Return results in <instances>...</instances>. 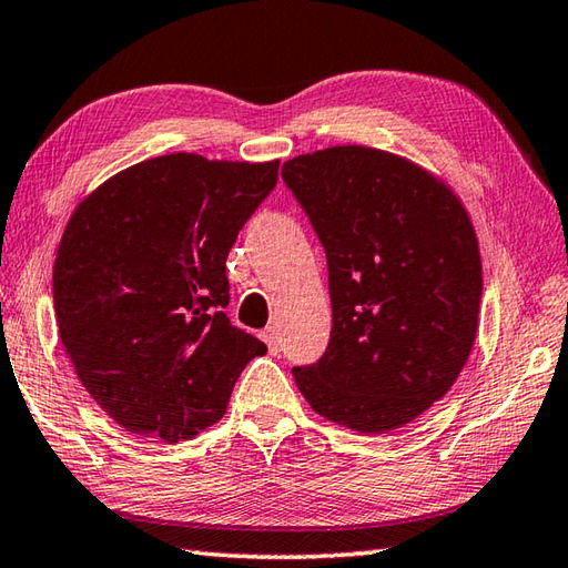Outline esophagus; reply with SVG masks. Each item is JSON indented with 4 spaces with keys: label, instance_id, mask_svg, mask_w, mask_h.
<instances>
[{
    "label": "esophagus",
    "instance_id": "34e87169",
    "mask_svg": "<svg viewBox=\"0 0 568 568\" xmlns=\"http://www.w3.org/2000/svg\"><path fill=\"white\" fill-rule=\"evenodd\" d=\"M258 336L263 339V344L268 346V352H271V354H281V336H277V332H275L273 327L263 329Z\"/></svg>",
    "mask_w": 568,
    "mask_h": 568
}]
</instances>
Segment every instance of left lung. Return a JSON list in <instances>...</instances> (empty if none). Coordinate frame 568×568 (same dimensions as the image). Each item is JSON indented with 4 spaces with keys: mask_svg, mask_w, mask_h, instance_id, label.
Listing matches in <instances>:
<instances>
[{
    "mask_svg": "<svg viewBox=\"0 0 568 568\" xmlns=\"http://www.w3.org/2000/svg\"><path fill=\"white\" fill-rule=\"evenodd\" d=\"M327 253L332 334L295 366L317 415L361 434L407 425L446 395L478 332L480 253L464 204L400 155L332 146L283 163Z\"/></svg>",
    "mask_w": 568,
    "mask_h": 568,
    "instance_id": "8db88e82",
    "label": "left lung"
}]
</instances>
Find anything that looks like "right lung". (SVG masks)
Here are the masks:
<instances>
[{"label":"right lung","mask_w":568,"mask_h":568,"mask_svg":"<svg viewBox=\"0 0 568 568\" xmlns=\"http://www.w3.org/2000/svg\"><path fill=\"white\" fill-rule=\"evenodd\" d=\"M275 183L277 161L171 153L116 173L70 216L53 265L60 342L126 432L195 437L265 354L224 315L226 256Z\"/></svg>","instance_id":"right-lung-1"}]
</instances>
